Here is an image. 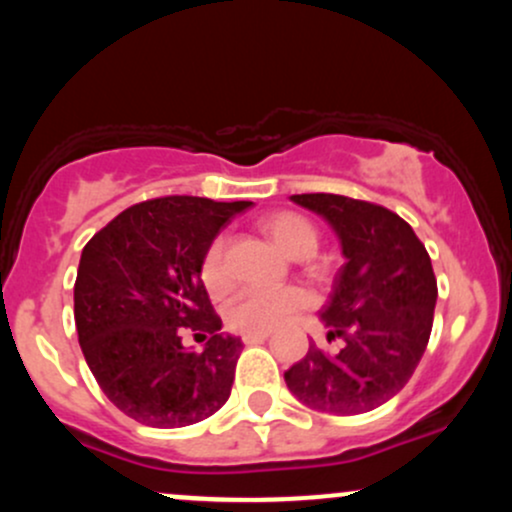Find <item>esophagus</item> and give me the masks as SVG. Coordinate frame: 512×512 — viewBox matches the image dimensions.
Here are the masks:
<instances>
[{"instance_id":"esophagus-1","label":"esophagus","mask_w":512,"mask_h":512,"mask_svg":"<svg viewBox=\"0 0 512 512\" xmlns=\"http://www.w3.org/2000/svg\"><path fill=\"white\" fill-rule=\"evenodd\" d=\"M264 339H269V332H248L243 334L245 344H262Z\"/></svg>"}]
</instances>
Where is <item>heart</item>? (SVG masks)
<instances>
[{
	"mask_svg": "<svg viewBox=\"0 0 512 512\" xmlns=\"http://www.w3.org/2000/svg\"><path fill=\"white\" fill-rule=\"evenodd\" d=\"M262 231L293 260H308L317 252V228L296 211H276L262 221ZM199 281L209 296L219 298L231 289L226 264V238L216 236L199 262ZM310 305V296L296 286L286 289H245L226 308V320L238 332H272Z\"/></svg>",
	"mask_w": 512,
	"mask_h": 512,
	"instance_id": "1",
	"label": "heart"
}]
</instances>
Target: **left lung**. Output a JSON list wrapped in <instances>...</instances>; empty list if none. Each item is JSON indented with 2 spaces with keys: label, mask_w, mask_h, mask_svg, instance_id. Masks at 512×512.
I'll return each instance as SVG.
<instances>
[{
  "label": "left lung",
  "mask_w": 512,
  "mask_h": 512,
  "mask_svg": "<svg viewBox=\"0 0 512 512\" xmlns=\"http://www.w3.org/2000/svg\"><path fill=\"white\" fill-rule=\"evenodd\" d=\"M337 233L346 262L320 317L337 354L310 344L284 373L305 407L325 414H363L409 383L433 327L438 284L414 228L395 211L344 195H293Z\"/></svg>",
  "instance_id": "obj_1"
}]
</instances>
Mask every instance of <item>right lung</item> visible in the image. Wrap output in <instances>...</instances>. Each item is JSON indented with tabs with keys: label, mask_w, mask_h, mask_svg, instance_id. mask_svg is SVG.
<instances>
[{
	"label": "right lung",
	"mask_w": 512,
	"mask_h": 512,
	"mask_svg": "<svg viewBox=\"0 0 512 512\" xmlns=\"http://www.w3.org/2000/svg\"><path fill=\"white\" fill-rule=\"evenodd\" d=\"M250 204L149 199L86 243L74 284L76 332L96 383L129 419L180 428L226 404L243 342L221 334L199 262ZM182 331L209 336L205 349L185 350Z\"/></svg>",
	"instance_id": "add662e5"
}]
</instances>
